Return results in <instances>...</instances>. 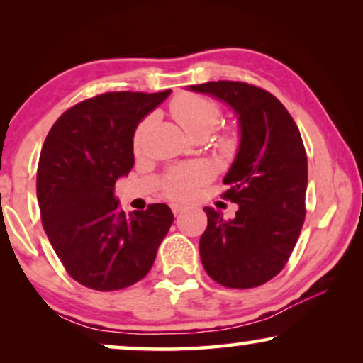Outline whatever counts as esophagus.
Returning a JSON list of instances; mask_svg holds the SVG:
<instances>
[{"mask_svg": "<svg viewBox=\"0 0 363 363\" xmlns=\"http://www.w3.org/2000/svg\"><path fill=\"white\" fill-rule=\"evenodd\" d=\"M183 210H185V206H183V205H178V203H173V205H172L173 215H178V213H182Z\"/></svg>", "mask_w": 363, "mask_h": 363, "instance_id": "esophagus-1", "label": "esophagus"}]
</instances>
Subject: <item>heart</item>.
<instances>
[{
  "instance_id": "obj_1",
  "label": "heart",
  "mask_w": 363,
  "mask_h": 363,
  "mask_svg": "<svg viewBox=\"0 0 363 363\" xmlns=\"http://www.w3.org/2000/svg\"><path fill=\"white\" fill-rule=\"evenodd\" d=\"M170 112L178 125L185 130L191 138L208 137L220 125L223 111L221 106L210 97L195 96V94H183L172 101ZM148 127V118L138 123L133 133V148L138 150L142 145V138L145 135ZM221 150L230 152L236 145L235 133H225L218 140ZM211 178V168L205 163H191V165L175 168L168 173L163 182V191L173 200H188L196 186L208 182Z\"/></svg>"
}]
</instances>
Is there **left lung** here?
Instances as JSON below:
<instances>
[{"label":"left lung","instance_id":"8db88e82","mask_svg":"<svg viewBox=\"0 0 363 363\" xmlns=\"http://www.w3.org/2000/svg\"><path fill=\"white\" fill-rule=\"evenodd\" d=\"M233 107L241 143L223 183L236 203L235 220L205 206L200 256L208 276L231 289L262 286L279 274L306 220L307 155L287 108L264 89L218 81L190 86Z\"/></svg>","mask_w":363,"mask_h":363}]
</instances>
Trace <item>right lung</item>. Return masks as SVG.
Here are the masks:
<instances>
[{
	"mask_svg": "<svg viewBox=\"0 0 363 363\" xmlns=\"http://www.w3.org/2000/svg\"><path fill=\"white\" fill-rule=\"evenodd\" d=\"M172 91L106 92L67 108L54 122L38 163L41 221L69 276L96 291L143 279L173 223L165 203L125 215L113 196L133 167L138 122Z\"/></svg>",
	"mask_w": 363,
	"mask_h": 363,
	"instance_id": "1",
	"label": "right lung"
}]
</instances>
